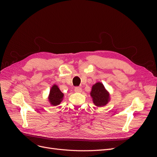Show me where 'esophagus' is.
<instances>
[{"mask_svg": "<svg viewBox=\"0 0 157 157\" xmlns=\"http://www.w3.org/2000/svg\"><path fill=\"white\" fill-rule=\"evenodd\" d=\"M75 91L76 92H82V89L80 87H75Z\"/></svg>", "mask_w": 157, "mask_h": 157, "instance_id": "esophagus-1", "label": "esophagus"}]
</instances>
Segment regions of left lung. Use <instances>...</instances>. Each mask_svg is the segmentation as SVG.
Here are the masks:
<instances>
[{"instance_id":"left-lung-1","label":"left lung","mask_w":157,"mask_h":157,"mask_svg":"<svg viewBox=\"0 0 157 157\" xmlns=\"http://www.w3.org/2000/svg\"><path fill=\"white\" fill-rule=\"evenodd\" d=\"M90 96L92 98L94 105L98 107L106 105L110 100L109 94L101 82H97L93 85Z\"/></svg>"}]
</instances>
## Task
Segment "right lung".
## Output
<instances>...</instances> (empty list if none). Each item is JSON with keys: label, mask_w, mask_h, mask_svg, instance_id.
Here are the masks:
<instances>
[{"label": "right lung", "mask_w": 157, "mask_h": 157, "mask_svg": "<svg viewBox=\"0 0 157 157\" xmlns=\"http://www.w3.org/2000/svg\"><path fill=\"white\" fill-rule=\"evenodd\" d=\"M63 94L60 91L59 88L57 85L54 84V86H52L50 89L48 97L49 101L51 105L53 106L59 105L60 103L63 100Z\"/></svg>", "instance_id": "1"}]
</instances>
